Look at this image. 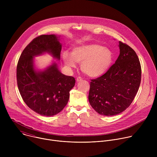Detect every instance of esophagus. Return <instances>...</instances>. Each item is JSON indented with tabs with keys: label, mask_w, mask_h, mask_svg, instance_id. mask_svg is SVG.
Instances as JSON below:
<instances>
[{
	"label": "esophagus",
	"mask_w": 157,
	"mask_h": 157,
	"mask_svg": "<svg viewBox=\"0 0 157 157\" xmlns=\"http://www.w3.org/2000/svg\"><path fill=\"white\" fill-rule=\"evenodd\" d=\"M82 78L81 77H80V76H79V77H78V78H76V81H77L78 82L81 81H82Z\"/></svg>",
	"instance_id": "34e87169"
}]
</instances>
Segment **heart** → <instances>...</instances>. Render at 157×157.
<instances>
[{
    "label": "heart",
    "instance_id": "obj_1",
    "mask_svg": "<svg viewBox=\"0 0 157 157\" xmlns=\"http://www.w3.org/2000/svg\"><path fill=\"white\" fill-rule=\"evenodd\" d=\"M63 59L70 68H75L76 62L81 63V68L83 73L89 76L97 77L109 69L113 61V53L100 44H82L74 47L71 55L64 52Z\"/></svg>",
    "mask_w": 157,
    "mask_h": 157
}]
</instances>
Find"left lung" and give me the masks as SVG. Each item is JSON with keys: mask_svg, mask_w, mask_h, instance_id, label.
Returning a JSON list of instances; mask_svg holds the SVG:
<instances>
[{"mask_svg": "<svg viewBox=\"0 0 157 157\" xmlns=\"http://www.w3.org/2000/svg\"><path fill=\"white\" fill-rule=\"evenodd\" d=\"M120 54L104 75L91 79L89 101L101 115L112 116L125 110L135 98L141 82V65L136 53L119 41Z\"/></svg>", "mask_w": 157, "mask_h": 157, "instance_id": "1", "label": "left lung"}]
</instances>
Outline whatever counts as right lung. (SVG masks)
<instances>
[{
  "instance_id": "1",
  "label": "right lung",
  "mask_w": 157,
  "mask_h": 157,
  "mask_svg": "<svg viewBox=\"0 0 157 157\" xmlns=\"http://www.w3.org/2000/svg\"><path fill=\"white\" fill-rule=\"evenodd\" d=\"M61 51V44L55 35H41L25 48L18 61L17 82L20 94L27 105L41 116H53L64 109L75 79L61 73L55 63L43 71H35L33 56L48 52L59 59Z\"/></svg>"
}]
</instances>
